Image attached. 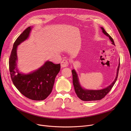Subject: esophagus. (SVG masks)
Segmentation results:
<instances>
[{"instance_id": "esophagus-1", "label": "esophagus", "mask_w": 131, "mask_h": 131, "mask_svg": "<svg viewBox=\"0 0 131 131\" xmlns=\"http://www.w3.org/2000/svg\"><path fill=\"white\" fill-rule=\"evenodd\" d=\"M68 65V61H67L66 60H63V61H62V62H61V66L62 67H63V68L66 67H67Z\"/></svg>"}]
</instances>
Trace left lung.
Instances as JSON below:
<instances>
[{
	"instance_id": "left-lung-1",
	"label": "left lung",
	"mask_w": 131,
	"mask_h": 131,
	"mask_svg": "<svg viewBox=\"0 0 131 131\" xmlns=\"http://www.w3.org/2000/svg\"><path fill=\"white\" fill-rule=\"evenodd\" d=\"M101 28L102 29V32H103V34H104V35H105L106 36L109 37V39L112 42V44L115 46L114 41L113 39L111 38V37L105 31V30L103 27H101ZM119 67H120V60H119V63L117 68L116 77L115 78V80L109 86L101 90H88L82 88L80 83L78 74L77 73L75 70L72 69L71 71L72 74L73 84L74 89V90H75V92L76 93L77 96L80 100L83 101H97V100H100L103 98H104L109 92V91L111 90L112 88H113V86L114 85L115 82H116L118 78Z\"/></svg>"
}]
</instances>
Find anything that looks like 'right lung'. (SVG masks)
<instances>
[{"label": "right lung", "mask_w": 131, "mask_h": 131, "mask_svg": "<svg viewBox=\"0 0 131 131\" xmlns=\"http://www.w3.org/2000/svg\"><path fill=\"white\" fill-rule=\"evenodd\" d=\"M31 28V26L27 28L14 42L9 59V70L14 85L21 93L29 99L42 101L51 93L61 65L47 61L38 69L28 73L18 70L16 64L17 46L28 39Z\"/></svg>", "instance_id": "obj_1"}]
</instances>
